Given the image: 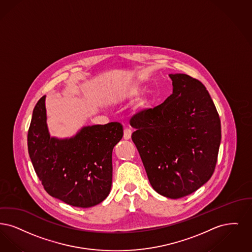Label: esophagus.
Instances as JSON below:
<instances>
[{"label": "esophagus", "instance_id": "34e87169", "mask_svg": "<svg viewBox=\"0 0 252 252\" xmlns=\"http://www.w3.org/2000/svg\"><path fill=\"white\" fill-rule=\"evenodd\" d=\"M131 130H130V129H125L124 130V133H123V138L125 140H129V139H131Z\"/></svg>", "mask_w": 252, "mask_h": 252}]
</instances>
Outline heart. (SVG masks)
Returning <instances> with one entry per match:
<instances>
[{
	"mask_svg": "<svg viewBox=\"0 0 252 252\" xmlns=\"http://www.w3.org/2000/svg\"><path fill=\"white\" fill-rule=\"evenodd\" d=\"M142 87L138 83H131L120 90L116 94V96L113 98V100L115 102H122L125 100H129L138 96L142 91ZM151 105H152V98L149 95H142L136 98L133 104V110L136 113L142 114L147 110H149Z\"/></svg>",
	"mask_w": 252,
	"mask_h": 252,
	"instance_id": "obj_1",
	"label": "heart"
}]
</instances>
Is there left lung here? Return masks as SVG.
Here are the masks:
<instances>
[{"mask_svg": "<svg viewBox=\"0 0 252 252\" xmlns=\"http://www.w3.org/2000/svg\"><path fill=\"white\" fill-rule=\"evenodd\" d=\"M173 92L131 119V139L154 190L169 198L192 194L213 175L221 141L219 113L206 88L187 74H169Z\"/></svg>", "mask_w": 252, "mask_h": 252, "instance_id": "left-lung-1", "label": "left lung"}]
</instances>
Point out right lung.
<instances>
[{"instance_id":"1","label":"right lung","mask_w":252,"mask_h":252,"mask_svg":"<svg viewBox=\"0 0 252 252\" xmlns=\"http://www.w3.org/2000/svg\"><path fill=\"white\" fill-rule=\"evenodd\" d=\"M45 96L34 106L28 152L46 192L66 204L89 208L103 201L112 186V152L123 136L120 122L83 127L70 138L52 137Z\"/></svg>"}]
</instances>
